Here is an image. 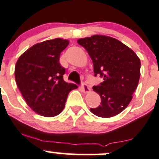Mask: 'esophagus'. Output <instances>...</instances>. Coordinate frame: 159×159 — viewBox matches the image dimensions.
I'll use <instances>...</instances> for the list:
<instances>
[{
	"mask_svg": "<svg viewBox=\"0 0 159 159\" xmlns=\"http://www.w3.org/2000/svg\"><path fill=\"white\" fill-rule=\"evenodd\" d=\"M82 91L84 93H88L91 92V88L88 87V84H82Z\"/></svg>",
	"mask_w": 159,
	"mask_h": 159,
	"instance_id": "1",
	"label": "esophagus"
}]
</instances>
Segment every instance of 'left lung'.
<instances>
[{"mask_svg":"<svg viewBox=\"0 0 159 159\" xmlns=\"http://www.w3.org/2000/svg\"><path fill=\"white\" fill-rule=\"evenodd\" d=\"M77 42L92 60L95 76L100 74L104 80L99 86L93 87L101 97V105L90 110L103 118L119 114L129 104L138 86L139 58L120 40L108 36L93 35Z\"/></svg>","mask_w":159,"mask_h":159,"instance_id":"left-lung-1","label":"left lung"}]
</instances>
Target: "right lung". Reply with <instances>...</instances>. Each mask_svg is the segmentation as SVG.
Masks as SVG:
<instances>
[{"label":"right lung","instance_id":"add662e5","mask_svg":"<svg viewBox=\"0 0 159 159\" xmlns=\"http://www.w3.org/2000/svg\"><path fill=\"white\" fill-rule=\"evenodd\" d=\"M69 40L56 38L36 43L23 53L15 66L18 88L35 113L53 117L64 110L68 95L76 84L63 80L66 69L59 63L60 54Z\"/></svg>","mask_w":159,"mask_h":159}]
</instances>
